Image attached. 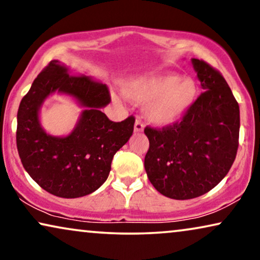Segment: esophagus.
<instances>
[{"label": "esophagus", "mask_w": 260, "mask_h": 260, "mask_svg": "<svg viewBox=\"0 0 260 260\" xmlns=\"http://www.w3.org/2000/svg\"><path fill=\"white\" fill-rule=\"evenodd\" d=\"M143 130H144L143 123H142L140 119H136V122H135V126H134V131L135 133H143Z\"/></svg>", "instance_id": "esophagus-1"}]
</instances>
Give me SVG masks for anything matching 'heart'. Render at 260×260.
Masks as SVG:
<instances>
[{
	"label": "heart",
	"mask_w": 260,
	"mask_h": 260,
	"mask_svg": "<svg viewBox=\"0 0 260 260\" xmlns=\"http://www.w3.org/2000/svg\"><path fill=\"white\" fill-rule=\"evenodd\" d=\"M127 99L143 103V115L155 126H169L179 122L195 104L200 93L197 81L173 72L151 73L127 79L122 85ZM119 101L117 94L112 95Z\"/></svg>",
	"instance_id": "b5f03b06"
}]
</instances>
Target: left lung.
<instances>
[{"instance_id": "left-lung-1", "label": "left lung", "mask_w": 260, "mask_h": 260, "mask_svg": "<svg viewBox=\"0 0 260 260\" xmlns=\"http://www.w3.org/2000/svg\"><path fill=\"white\" fill-rule=\"evenodd\" d=\"M191 65L202 92L180 123L162 130L145 127L148 179L167 198L188 200L213 189L236 159L239 105L218 71L199 59Z\"/></svg>"}]
</instances>
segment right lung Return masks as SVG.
I'll list each match as a JSON object with an SVG mask.
<instances>
[{
    "instance_id": "right-lung-1",
    "label": "right lung",
    "mask_w": 260,
    "mask_h": 260,
    "mask_svg": "<svg viewBox=\"0 0 260 260\" xmlns=\"http://www.w3.org/2000/svg\"><path fill=\"white\" fill-rule=\"evenodd\" d=\"M53 94L66 95L83 111L74 130L54 137L42 126L40 111ZM110 103L105 84L90 76L74 77L59 60H52L37 77L17 111L16 144L29 176L55 197L81 198L108 179L113 156L129 141L134 117L111 122L101 110Z\"/></svg>"
}]
</instances>
